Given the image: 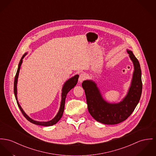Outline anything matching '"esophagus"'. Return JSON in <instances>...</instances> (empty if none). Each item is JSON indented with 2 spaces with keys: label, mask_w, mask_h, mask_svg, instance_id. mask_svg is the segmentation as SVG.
<instances>
[{
  "label": "esophagus",
  "mask_w": 156,
  "mask_h": 156,
  "mask_svg": "<svg viewBox=\"0 0 156 156\" xmlns=\"http://www.w3.org/2000/svg\"><path fill=\"white\" fill-rule=\"evenodd\" d=\"M85 78H86V75L84 73H81L80 75V77L78 79L79 83H83V81L85 80Z\"/></svg>",
  "instance_id": "obj_1"
}]
</instances>
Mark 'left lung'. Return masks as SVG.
<instances>
[{"label":"left lung","instance_id":"left-lung-1","mask_svg":"<svg viewBox=\"0 0 156 156\" xmlns=\"http://www.w3.org/2000/svg\"><path fill=\"white\" fill-rule=\"evenodd\" d=\"M126 51L133 63V72L130 87L120 101H107L97 84L91 80H85L82 84L88 112L95 120L101 123L115 125L126 120L132 114L140 100L143 88L140 65L131 50L126 49Z\"/></svg>","mask_w":156,"mask_h":156}]
</instances>
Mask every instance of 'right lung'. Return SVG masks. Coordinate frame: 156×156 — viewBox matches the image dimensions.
Returning <instances> with one entry per match:
<instances>
[{"label": "right lung", "instance_id": "obj_1", "mask_svg": "<svg viewBox=\"0 0 156 156\" xmlns=\"http://www.w3.org/2000/svg\"><path fill=\"white\" fill-rule=\"evenodd\" d=\"M27 55V53H25L24 55L23 56V57L21 58L20 61V63L18 64L17 72L16 73V75H15V80H14L13 91H14V94H15V97L18 106L20 108V110L21 111L23 115H24V117L29 122H31L32 123H34V124L37 125H40V126H50L56 124L59 120H60V118H62V116L63 115V113L64 108H65V99H66V97L67 96V94L77 84L78 78H79V75H75L72 78L68 80L63 84V85L62 87V100H61V102H60V108H59V110L58 113L56 114V115L55 116V118L53 119H52L51 120L46 121V122H44V121H43V122L41 121H41L34 120L32 118H31L30 117H29L25 113L24 110L23 109V108H21V105L19 103V101L18 100V97H17V83H18V76H19V73H20V71L21 66V65L23 63V59H24V57Z\"/></svg>", "mask_w": 156, "mask_h": 156}]
</instances>
